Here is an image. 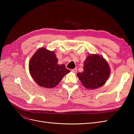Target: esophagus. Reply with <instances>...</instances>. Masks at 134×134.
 Wrapping results in <instances>:
<instances>
[{"label":"esophagus","mask_w":134,"mask_h":134,"mask_svg":"<svg viewBox=\"0 0 134 134\" xmlns=\"http://www.w3.org/2000/svg\"><path fill=\"white\" fill-rule=\"evenodd\" d=\"M71 71L72 72H74V73H76V72H77V68H75V69H71Z\"/></svg>","instance_id":"esophagus-1"}]
</instances>
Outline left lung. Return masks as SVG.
<instances>
[{
    "label": "left lung",
    "instance_id": "8db88e82",
    "mask_svg": "<svg viewBox=\"0 0 134 134\" xmlns=\"http://www.w3.org/2000/svg\"><path fill=\"white\" fill-rule=\"evenodd\" d=\"M83 71L77 74L84 87L90 90L98 88L106 82L110 74L109 65L103 57L90 55L84 63Z\"/></svg>",
    "mask_w": 134,
    "mask_h": 134
}]
</instances>
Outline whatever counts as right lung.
<instances>
[{"label":"right lung","mask_w":134,"mask_h":134,"mask_svg":"<svg viewBox=\"0 0 134 134\" xmlns=\"http://www.w3.org/2000/svg\"><path fill=\"white\" fill-rule=\"evenodd\" d=\"M58 60L54 51L40 48L30 59L29 70L31 76L39 86L52 88L70 70L64 64H58Z\"/></svg>","instance_id":"right-lung-1"}]
</instances>
